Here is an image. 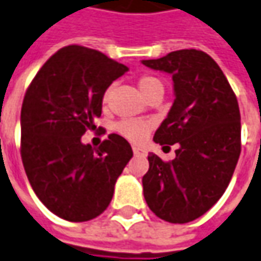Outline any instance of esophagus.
Segmentation results:
<instances>
[{"mask_svg":"<svg viewBox=\"0 0 261 261\" xmlns=\"http://www.w3.org/2000/svg\"><path fill=\"white\" fill-rule=\"evenodd\" d=\"M133 153L134 155H140V157H145L147 155V151L144 148H140V147H133Z\"/></svg>","mask_w":261,"mask_h":261,"instance_id":"esophagus-1","label":"esophagus"}]
</instances>
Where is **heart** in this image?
<instances>
[{
    "label": "heart",
    "mask_w": 261,
    "mask_h": 261,
    "mask_svg": "<svg viewBox=\"0 0 261 261\" xmlns=\"http://www.w3.org/2000/svg\"><path fill=\"white\" fill-rule=\"evenodd\" d=\"M138 88L145 98L151 97L153 94L163 93L164 91V84L159 77L145 74L141 75L137 81ZM113 87H108L102 94V102H108L111 97ZM151 128V121L147 120H123L121 123L117 124V133L124 138L130 140L133 143H140L143 141L147 136V133Z\"/></svg>",
    "instance_id": "heart-1"
}]
</instances>
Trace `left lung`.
Returning <instances> with one entry per match:
<instances>
[{
    "label": "left lung",
    "mask_w": 261,
    "mask_h": 261,
    "mask_svg": "<svg viewBox=\"0 0 261 261\" xmlns=\"http://www.w3.org/2000/svg\"><path fill=\"white\" fill-rule=\"evenodd\" d=\"M143 64L173 75L174 102L154 141L178 144L171 161L148 154L144 198L157 217L189 223L219 201L233 177L242 151L239 102L217 63L200 49H178Z\"/></svg>",
    "instance_id": "left-lung-1"
}]
</instances>
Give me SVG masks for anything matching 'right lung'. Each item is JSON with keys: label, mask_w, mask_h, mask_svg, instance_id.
Listing matches in <instances>:
<instances>
[{"label": "right lung", "mask_w": 261, "mask_h": 261, "mask_svg": "<svg viewBox=\"0 0 261 261\" xmlns=\"http://www.w3.org/2000/svg\"><path fill=\"white\" fill-rule=\"evenodd\" d=\"M125 71L97 49L68 45L49 57L27 88L21 159L37 197L61 219L80 223L100 216L133 157L118 134L98 148L81 143L87 130H95L104 91Z\"/></svg>", "instance_id": "obj_1"}]
</instances>
